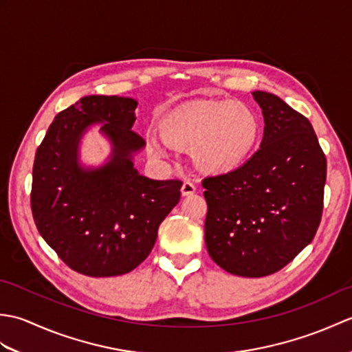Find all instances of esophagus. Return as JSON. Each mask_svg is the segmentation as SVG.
Returning a JSON list of instances; mask_svg holds the SVG:
<instances>
[{
  "label": "esophagus",
  "mask_w": 352,
  "mask_h": 352,
  "mask_svg": "<svg viewBox=\"0 0 352 352\" xmlns=\"http://www.w3.org/2000/svg\"><path fill=\"white\" fill-rule=\"evenodd\" d=\"M195 190H197V186H195V183L190 182V180H186L182 186V193L184 197L192 195V193H195Z\"/></svg>",
  "instance_id": "esophagus-1"
}]
</instances>
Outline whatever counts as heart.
I'll list each match as a JSON object with an SVG mask.
<instances>
[{"label": "heart", "mask_w": 352, "mask_h": 352, "mask_svg": "<svg viewBox=\"0 0 352 352\" xmlns=\"http://www.w3.org/2000/svg\"><path fill=\"white\" fill-rule=\"evenodd\" d=\"M168 140L193 146V159L207 172H227L242 164L256 148L260 121L243 104L198 101L188 102L162 119ZM168 140L157 133L148 134L149 148L166 155Z\"/></svg>", "instance_id": "b5f03b06"}]
</instances>
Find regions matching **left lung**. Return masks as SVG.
Returning <instances> with one entry per match:
<instances>
[{"instance_id":"1","label":"left lung","mask_w":352,"mask_h":352,"mask_svg":"<svg viewBox=\"0 0 352 352\" xmlns=\"http://www.w3.org/2000/svg\"><path fill=\"white\" fill-rule=\"evenodd\" d=\"M263 111L261 145L242 166L206 177V246L223 271L266 276L290 263L322 218L327 159L304 115L252 92Z\"/></svg>"}]
</instances>
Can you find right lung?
<instances>
[{
	"label": "right lung",
	"instance_id": "1",
	"mask_svg": "<svg viewBox=\"0 0 352 352\" xmlns=\"http://www.w3.org/2000/svg\"><path fill=\"white\" fill-rule=\"evenodd\" d=\"M136 106L122 96H85L56 116L36 151L30 193L36 227L65 265L87 276L138 267L180 201L182 180H149L133 166L131 153L145 145L131 130ZM95 122H103L114 157L86 171L76 163V146Z\"/></svg>",
	"mask_w": 352,
	"mask_h": 352
}]
</instances>
